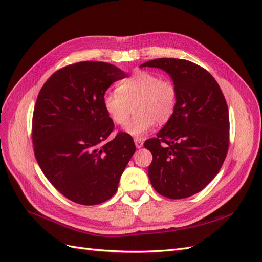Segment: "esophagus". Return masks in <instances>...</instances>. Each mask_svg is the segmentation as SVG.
I'll use <instances>...</instances> for the list:
<instances>
[{"mask_svg": "<svg viewBox=\"0 0 262 262\" xmlns=\"http://www.w3.org/2000/svg\"><path fill=\"white\" fill-rule=\"evenodd\" d=\"M134 143H136V146L137 148H141L142 146H143V141H142L141 139H134Z\"/></svg>", "mask_w": 262, "mask_h": 262, "instance_id": "obj_1", "label": "esophagus"}]
</instances>
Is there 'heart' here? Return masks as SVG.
Segmentation results:
<instances>
[{
  "label": "heart",
  "instance_id": "heart-1",
  "mask_svg": "<svg viewBox=\"0 0 262 262\" xmlns=\"http://www.w3.org/2000/svg\"><path fill=\"white\" fill-rule=\"evenodd\" d=\"M102 105L110 119L119 125L128 122L134 106L136 116L124 131L132 137H142L152 130L155 122L167 123L175 114L177 89L168 78L148 71H138L118 86L107 92Z\"/></svg>",
  "mask_w": 262,
  "mask_h": 262
}]
</instances>
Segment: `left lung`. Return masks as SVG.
<instances>
[{"label":"left lung","mask_w":262,"mask_h":262,"mask_svg":"<svg viewBox=\"0 0 262 262\" xmlns=\"http://www.w3.org/2000/svg\"><path fill=\"white\" fill-rule=\"evenodd\" d=\"M144 67L164 70L177 89L175 114L144 143L153 155L148 178L160 194L184 199L207 187L224 163L229 144L226 100L215 78L193 62L160 58Z\"/></svg>","instance_id":"obj_1"}]
</instances>
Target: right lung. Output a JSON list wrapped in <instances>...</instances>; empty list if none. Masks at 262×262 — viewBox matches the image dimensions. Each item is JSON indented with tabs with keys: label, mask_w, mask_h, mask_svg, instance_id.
<instances>
[{
	"label": "right lung",
	"mask_w": 262,
	"mask_h": 262,
	"mask_svg": "<svg viewBox=\"0 0 262 262\" xmlns=\"http://www.w3.org/2000/svg\"><path fill=\"white\" fill-rule=\"evenodd\" d=\"M126 74L105 62L84 61L54 72L38 94L33 115L36 160L51 185L83 205L107 201L136 152L132 138L114 131L102 97Z\"/></svg>",
	"instance_id": "add662e5"
}]
</instances>
